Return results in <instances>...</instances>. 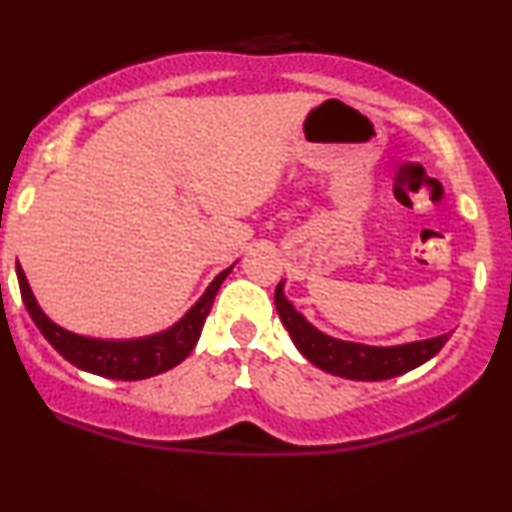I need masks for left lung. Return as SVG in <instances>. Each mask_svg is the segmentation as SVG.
<instances>
[{
  "label": "left lung",
  "mask_w": 512,
  "mask_h": 512,
  "mask_svg": "<svg viewBox=\"0 0 512 512\" xmlns=\"http://www.w3.org/2000/svg\"><path fill=\"white\" fill-rule=\"evenodd\" d=\"M276 312L283 326L291 334L295 348L303 353L312 365H317L324 372L336 374L343 379H357V381H381L398 377V374L410 372V369L424 365L427 360L439 353L443 343L448 341L451 334L427 338V341H412L403 343V346H362V343L338 341L322 334L315 329L307 319L300 315L295 307L288 303L283 295V281L276 286L274 293Z\"/></svg>",
  "instance_id": "8db88e82"
}]
</instances>
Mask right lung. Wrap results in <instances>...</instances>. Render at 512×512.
Wrapping results in <instances>:
<instances>
[{
    "mask_svg": "<svg viewBox=\"0 0 512 512\" xmlns=\"http://www.w3.org/2000/svg\"><path fill=\"white\" fill-rule=\"evenodd\" d=\"M231 269L233 267L224 269L217 279L209 283L205 295L190 307L188 315L183 317L181 322L171 326V329L162 331V334L133 338V341H100V338L78 336L61 329V326L54 324L52 319L40 310V305L35 303L33 291H30L26 274H23L21 267H16V276L28 315L33 317L40 334L52 343V348L57 350L61 357H66V360H69L71 365H76L78 369L100 374V377L135 381L155 377V374H162L166 369L176 367L178 362L186 360L190 350L195 348L197 338H200L202 326H205V319L209 315V310H212L214 295H217L219 286L224 283L226 276L231 274Z\"/></svg>",
    "mask_w": 512,
    "mask_h": 512,
    "instance_id": "add662e5",
    "label": "right lung"
}]
</instances>
